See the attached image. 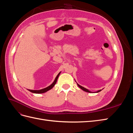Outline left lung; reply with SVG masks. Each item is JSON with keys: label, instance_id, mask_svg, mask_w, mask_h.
I'll return each instance as SVG.
<instances>
[{"label": "left lung", "instance_id": "left-lung-1", "mask_svg": "<svg viewBox=\"0 0 133 133\" xmlns=\"http://www.w3.org/2000/svg\"><path fill=\"white\" fill-rule=\"evenodd\" d=\"M77 85H78V86L80 88V89H82L83 90H84V91H86V92H99V91H101L102 90H98L97 91H95V92H92V91H89V90L88 89H86V88H84L83 87H82V86H81V85H80L79 84H78V83H77Z\"/></svg>", "mask_w": 133, "mask_h": 133}]
</instances>
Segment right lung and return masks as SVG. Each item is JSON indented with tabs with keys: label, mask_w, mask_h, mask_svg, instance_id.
<instances>
[{
	"label": "right lung",
	"mask_w": 133,
	"mask_h": 133,
	"mask_svg": "<svg viewBox=\"0 0 133 133\" xmlns=\"http://www.w3.org/2000/svg\"><path fill=\"white\" fill-rule=\"evenodd\" d=\"M60 73H61V72H60V73L57 75V77L55 78L53 83H52L51 85H49V87H48L45 88H44V89H41V90H30V89H28V90H29V91L33 92V93H36V94H42V93H44V92H46L47 91L50 90L51 89H52V88L54 87V86L55 85V84H56V83H57V82L58 78L59 77V76Z\"/></svg>",
	"instance_id": "add662e5"
}]
</instances>
